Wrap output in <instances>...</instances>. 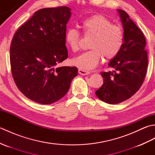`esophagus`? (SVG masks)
<instances>
[{"label":"esophagus","mask_w":155,"mask_h":155,"mask_svg":"<svg viewBox=\"0 0 155 155\" xmlns=\"http://www.w3.org/2000/svg\"><path fill=\"white\" fill-rule=\"evenodd\" d=\"M78 73H79L81 75L84 76V75H87L88 74H90V72L86 71H84V70H83V69L79 68V69H78Z\"/></svg>","instance_id":"obj_1"}]
</instances>
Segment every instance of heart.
<instances>
[{"mask_svg": "<svg viewBox=\"0 0 155 155\" xmlns=\"http://www.w3.org/2000/svg\"><path fill=\"white\" fill-rule=\"evenodd\" d=\"M81 27L85 35L93 36L89 43L91 49L72 59L73 65L83 70H92L99 63L102 55L111 59L120 52L124 42L123 31L107 17L101 15L91 16L83 20ZM80 38L79 32L76 28H69L66 31V44L72 51L79 49Z\"/></svg>", "mask_w": 155, "mask_h": 155, "instance_id": "heart-1", "label": "heart"}]
</instances>
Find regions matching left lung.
Instances as JSON below:
<instances>
[{"label":"left lung","instance_id":"left-lung-1","mask_svg":"<svg viewBox=\"0 0 155 155\" xmlns=\"http://www.w3.org/2000/svg\"><path fill=\"white\" fill-rule=\"evenodd\" d=\"M124 29V42L119 53L108 63L113 71L102 72L103 84L95 92L108 104H117L135 94L143 84L148 66L146 39L127 13L117 10Z\"/></svg>","mask_w":155,"mask_h":155}]
</instances>
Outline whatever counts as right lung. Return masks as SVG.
I'll return each instance as SVG.
<instances>
[{"mask_svg":"<svg viewBox=\"0 0 155 155\" xmlns=\"http://www.w3.org/2000/svg\"><path fill=\"white\" fill-rule=\"evenodd\" d=\"M71 15L67 6L40 9L13 37L12 77L21 93L36 103L48 104L61 99L78 74L75 67H56L68 58L64 35Z\"/></svg>","mask_w":155,"mask_h":155,"instance_id":"right-lung-1","label":"right lung"}]
</instances>
